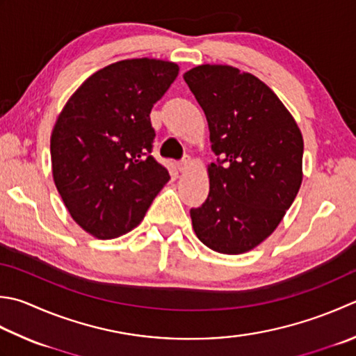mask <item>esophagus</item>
<instances>
[{
    "label": "esophagus",
    "instance_id": "obj_1",
    "mask_svg": "<svg viewBox=\"0 0 356 356\" xmlns=\"http://www.w3.org/2000/svg\"><path fill=\"white\" fill-rule=\"evenodd\" d=\"M190 165H191V159L190 157H184L182 160H180V162L177 163V170L180 171V172H185L188 168H190Z\"/></svg>",
    "mask_w": 356,
    "mask_h": 356
}]
</instances>
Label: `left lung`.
Masks as SVG:
<instances>
[{
    "instance_id": "1",
    "label": "left lung",
    "mask_w": 356,
    "mask_h": 356,
    "mask_svg": "<svg viewBox=\"0 0 356 356\" xmlns=\"http://www.w3.org/2000/svg\"><path fill=\"white\" fill-rule=\"evenodd\" d=\"M184 79L204 109L218 156L207 168L208 197L190 211L194 233L218 253H247L275 232L301 188V129L253 74L200 65Z\"/></svg>"
}]
</instances>
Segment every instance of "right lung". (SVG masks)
I'll use <instances>...</instances> for the list:
<instances>
[{
    "label": "right lung",
    "mask_w": 356,
    "mask_h": 356,
    "mask_svg": "<svg viewBox=\"0 0 356 356\" xmlns=\"http://www.w3.org/2000/svg\"><path fill=\"white\" fill-rule=\"evenodd\" d=\"M177 74L172 61L122 60L90 75L63 106L51 134L54 182L94 238L136 228L170 180L151 156L149 114Z\"/></svg>",
    "instance_id": "1"
}]
</instances>
